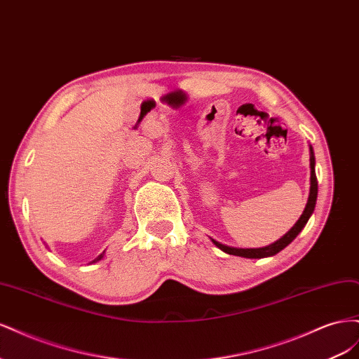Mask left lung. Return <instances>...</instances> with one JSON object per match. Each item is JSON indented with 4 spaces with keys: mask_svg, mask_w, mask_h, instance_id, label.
Wrapping results in <instances>:
<instances>
[{
    "mask_svg": "<svg viewBox=\"0 0 359 359\" xmlns=\"http://www.w3.org/2000/svg\"><path fill=\"white\" fill-rule=\"evenodd\" d=\"M314 153H313V148L310 147V194H309V201L306 205V210L301 214L299 220L293 224L292 229L280 238L278 241L273 243L271 245L262 247V248H236V247H229V245H224L219 241L211 240L217 247L220 250H223L224 253L227 255H233V256H241V257H248V259H260V257H269V256H274L278 252H281L286 245H289L293 240H295L297 235L304 229V226L307 224L310 215L314 211V206H316V199H318V178H316V170H314Z\"/></svg>",
    "mask_w": 359,
    "mask_h": 359,
    "instance_id": "1",
    "label": "left lung"
}]
</instances>
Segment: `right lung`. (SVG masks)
Here are the masks:
<instances>
[{
    "mask_svg": "<svg viewBox=\"0 0 359 359\" xmlns=\"http://www.w3.org/2000/svg\"><path fill=\"white\" fill-rule=\"evenodd\" d=\"M102 257H103V255H100V256H99V257H97V259H94V260H93V262H97V260H100V259H102Z\"/></svg>",
    "mask_w": 359,
    "mask_h": 359,
    "instance_id": "1",
    "label": "right lung"
}]
</instances>
